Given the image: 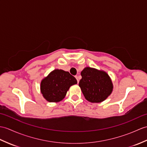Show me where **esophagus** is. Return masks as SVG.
Masks as SVG:
<instances>
[{
    "label": "esophagus",
    "instance_id": "1",
    "mask_svg": "<svg viewBox=\"0 0 147 147\" xmlns=\"http://www.w3.org/2000/svg\"><path fill=\"white\" fill-rule=\"evenodd\" d=\"M75 78H76L78 83H79V81H80V80H79V76H75Z\"/></svg>",
    "mask_w": 147,
    "mask_h": 147
}]
</instances>
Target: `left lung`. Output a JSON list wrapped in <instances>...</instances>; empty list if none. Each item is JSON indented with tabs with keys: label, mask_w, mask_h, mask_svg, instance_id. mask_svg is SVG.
<instances>
[{
	"label": "left lung",
	"mask_w": 147,
	"mask_h": 147,
	"mask_svg": "<svg viewBox=\"0 0 147 147\" xmlns=\"http://www.w3.org/2000/svg\"><path fill=\"white\" fill-rule=\"evenodd\" d=\"M79 86L84 98L91 103H101L111 94L113 85L109 75L103 70L86 67L81 71Z\"/></svg>",
	"instance_id": "8db88e82"
}]
</instances>
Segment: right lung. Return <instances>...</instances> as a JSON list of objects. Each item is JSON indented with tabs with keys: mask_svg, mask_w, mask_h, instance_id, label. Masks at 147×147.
Listing matches in <instances>:
<instances>
[{
	"mask_svg": "<svg viewBox=\"0 0 147 147\" xmlns=\"http://www.w3.org/2000/svg\"><path fill=\"white\" fill-rule=\"evenodd\" d=\"M77 84V80L69 72L54 69L40 82V92L45 100L57 103L63 100L69 88Z\"/></svg>",
	"mask_w": 147,
	"mask_h": 147,
	"instance_id": "right-lung-1",
	"label": "right lung"
}]
</instances>
